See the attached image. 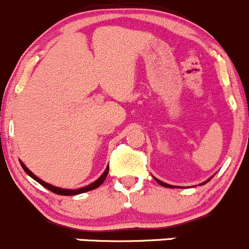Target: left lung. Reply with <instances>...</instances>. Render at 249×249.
Returning a JSON list of instances; mask_svg holds the SVG:
<instances>
[{"instance_id": "8db88e82", "label": "left lung", "mask_w": 249, "mask_h": 249, "mask_svg": "<svg viewBox=\"0 0 249 249\" xmlns=\"http://www.w3.org/2000/svg\"><path fill=\"white\" fill-rule=\"evenodd\" d=\"M155 180H157V182L159 183L160 185H162V187H165V188H177V187H175V185H170V184H167V183H164V182H161V180L157 179V178H155ZM208 180H210V179H208ZM208 180H206L205 183H207ZM205 183H202V184H205Z\"/></svg>"}]
</instances>
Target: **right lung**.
Returning <instances> with one entry per match:
<instances>
[{"instance_id":"add662e5","label":"right lung","mask_w":249,"mask_h":249,"mask_svg":"<svg viewBox=\"0 0 249 249\" xmlns=\"http://www.w3.org/2000/svg\"><path fill=\"white\" fill-rule=\"evenodd\" d=\"M20 165H21V167H22V169H24V171L26 172L27 175L30 176V177L34 178V179L36 180V182H38L39 184L43 185V187L47 188L48 190H50V192L55 193V194H57V195H66V196H69V195L82 194V193H87V192H89V190H92V189H96V188H99L100 185H101L102 183L105 182V179H106L107 175H108V170H109V166H107V169L105 170V172L102 173V175L100 176V177L97 178V179L95 180V182H92L91 184L87 185V187L80 188V189H62V188L54 187V185H52V184H49V183H46V182H44V180L39 179V178L37 177L36 175H34V173H32L29 169H27L26 166H25L24 162H22V161H20Z\"/></svg>"}]
</instances>
